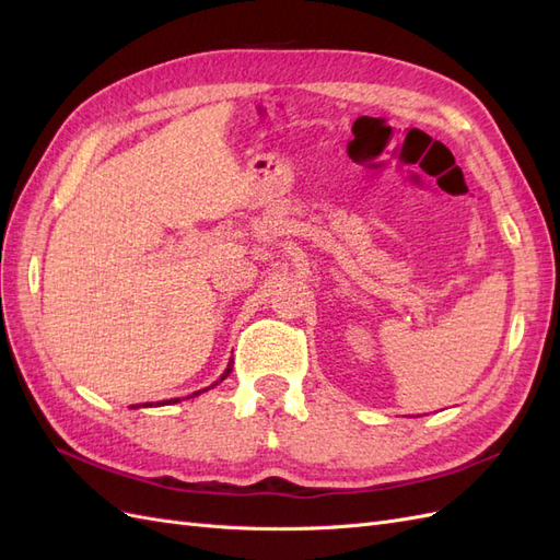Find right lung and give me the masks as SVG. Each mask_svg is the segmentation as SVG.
Segmentation results:
<instances>
[{"instance_id": "add662e5", "label": "right lung", "mask_w": 560, "mask_h": 560, "mask_svg": "<svg viewBox=\"0 0 560 560\" xmlns=\"http://www.w3.org/2000/svg\"><path fill=\"white\" fill-rule=\"evenodd\" d=\"M230 373H232V363L228 365V369H225V373H222V375H220V380H218V382H222V380H225V377H228ZM218 382H215V385H218ZM211 387H213V385H211ZM211 387H206V389H211ZM206 389H201V392H206ZM201 392H195V394H191V396H197V394H201ZM162 404H164V401H162ZM171 404H178V401H175V398H173V401H171ZM145 406H148V404H145ZM131 408H136V406H131Z\"/></svg>"}]
</instances>
